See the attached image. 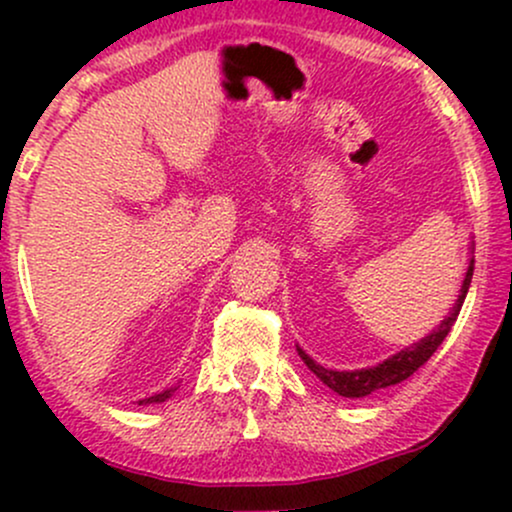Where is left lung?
<instances>
[{
    "label": "left lung",
    "mask_w": 512,
    "mask_h": 512,
    "mask_svg": "<svg viewBox=\"0 0 512 512\" xmlns=\"http://www.w3.org/2000/svg\"><path fill=\"white\" fill-rule=\"evenodd\" d=\"M472 274H474V260H469V267H467V274H464L460 296H457V301H455V305H452L448 317L440 322L436 330L428 334V337L421 339V342L411 344L409 349L399 351V354L390 356L387 361L378 363V366L361 368V370H330V368L320 366V363H315L313 358L305 354L301 346H298V356L303 358L305 366L313 370V373L322 380V383H325L327 387H330V390H334L337 395H342V397H351V399H354V397H368L370 392L402 383V380H407L409 375H414L416 370L424 366L428 358L436 354L438 346L443 344V339L448 337L452 325H455L457 315H460L464 298H467L469 284H472Z\"/></svg>",
    "instance_id": "8db88e82"
}]
</instances>
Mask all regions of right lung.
<instances>
[{
    "label": "right lung",
    "instance_id": "right-lung-1",
    "mask_svg": "<svg viewBox=\"0 0 512 512\" xmlns=\"http://www.w3.org/2000/svg\"><path fill=\"white\" fill-rule=\"evenodd\" d=\"M175 390H178V387H168V390L158 392V395H154V397L139 399V404H158V402H166V399H170V395H173Z\"/></svg>",
    "mask_w": 512,
    "mask_h": 512
}]
</instances>
